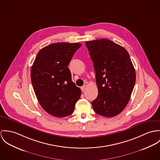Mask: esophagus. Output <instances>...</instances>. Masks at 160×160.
Returning a JSON list of instances; mask_svg holds the SVG:
<instances>
[{"mask_svg": "<svg viewBox=\"0 0 160 160\" xmlns=\"http://www.w3.org/2000/svg\"><path fill=\"white\" fill-rule=\"evenodd\" d=\"M87 89V86L86 85H83V87H81V89H82V91H85V89Z\"/></svg>", "mask_w": 160, "mask_h": 160, "instance_id": "34e87169", "label": "esophagus"}]
</instances>
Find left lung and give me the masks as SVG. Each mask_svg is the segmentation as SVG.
<instances>
[{
	"label": "left lung",
	"mask_w": 160,
	"mask_h": 160,
	"mask_svg": "<svg viewBox=\"0 0 160 160\" xmlns=\"http://www.w3.org/2000/svg\"><path fill=\"white\" fill-rule=\"evenodd\" d=\"M96 73L98 96L92 102L94 112L113 117L127 106L136 83V72L124 47L108 39L87 41Z\"/></svg>",
	"instance_id": "obj_1"
}]
</instances>
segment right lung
I'll return each mask as SVG.
<instances>
[{
	"instance_id": "add662e5",
	"label": "right lung",
	"mask_w": 160,
	"mask_h": 160,
	"mask_svg": "<svg viewBox=\"0 0 160 160\" xmlns=\"http://www.w3.org/2000/svg\"><path fill=\"white\" fill-rule=\"evenodd\" d=\"M80 43L59 42L42 48L31 71L32 87L41 107L49 114L61 118L73 113L81 89L72 81L68 68Z\"/></svg>"
}]
</instances>
